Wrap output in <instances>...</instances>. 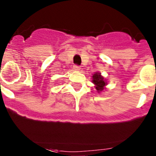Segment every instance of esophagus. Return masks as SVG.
<instances>
[{"label": "esophagus", "instance_id": "34e87169", "mask_svg": "<svg viewBox=\"0 0 156 156\" xmlns=\"http://www.w3.org/2000/svg\"><path fill=\"white\" fill-rule=\"evenodd\" d=\"M73 69H74V70H75V71H80L81 68H80V66H77V65H75V66H73Z\"/></svg>", "mask_w": 156, "mask_h": 156}]
</instances>
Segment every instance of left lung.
Wrapping results in <instances>:
<instances>
[{"mask_svg": "<svg viewBox=\"0 0 156 156\" xmlns=\"http://www.w3.org/2000/svg\"><path fill=\"white\" fill-rule=\"evenodd\" d=\"M92 82L94 83V84L95 85V88L98 93L104 90L105 87L107 85V82L104 79V77L101 75L99 73H95L93 76H92Z\"/></svg>", "mask_w": 156, "mask_h": 156, "instance_id": "left-lung-1", "label": "left lung"}]
</instances>
